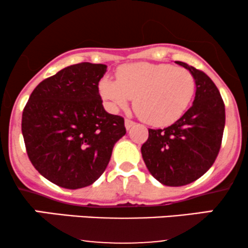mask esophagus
Wrapping results in <instances>:
<instances>
[{
    "label": "esophagus",
    "mask_w": 248,
    "mask_h": 248,
    "mask_svg": "<svg viewBox=\"0 0 248 248\" xmlns=\"http://www.w3.org/2000/svg\"><path fill=\"white\" fill-rule=\"evenodd\" d=\"M134 124H135V122L129 120V119H126V120H124V126H126L127 129H130V128H132Z\"/></svg>",
    "instance_id": "34e87169"
}]
</instances>
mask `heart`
I'll list each match as a JSON object with an SVG mask.
<instances>
[{
  "mask_svg": "<svg viewBox=\"0 0 248 248\" xmlns=\"http://www.w3.org/2000/svg\"><path fill=\"white\" fill-rule=\"evenodd\" d=\"M196 90L192 73L169 64L133 62L116 71V80L104 77L99 92L112 110L124 108L134 98V109L147 124L166 127L177 121Z\"/></svg>",
  "mask_w": 248,
  "mask_h": 248,
  "instance_id": "obj_1",
  "label": "heart"
}]
</instances>
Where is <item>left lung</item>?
I'll return each mask as SVG.
<instances>
[{"label":"left lung","instance_id":"8db88e82","mask_svg":"<svg viewBox=\"0 0 248 248\" xmlns=\"http://www.w3.org/2000/svg\"><path fill=\"white\" fill-rule=\"evenodd\" d=\"M176 62L192 73L195 100L171 126L148 130V140L141 147L149 172L168 186L192 183L212 167L225 127V105L215 82L203 71Z\"/></svg>","mask_w":248,"mask_h":248}]
</instances>
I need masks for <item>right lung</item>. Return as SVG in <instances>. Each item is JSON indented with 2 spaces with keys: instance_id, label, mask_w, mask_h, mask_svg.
Returning <instances> with one entry per match:
<instances>
[{
  "instance_id": "add662e5",
  "label": "right lung",
  "mask_w": 248,
  "mask_h": 248,
  "mask_svg": "<svg viewBox=\"0 0 248 248\" xmlns=\"http://www.w3.org/2000/svg\"><path fill=\"white\" fill-rule=\"evenodd\" d=\"M104 64L79 62L44 79L22 114L31 163L56 186L80 189L102 175L126 134L124 118L107 113L99 94Z\"/></svg>"
}]
</instances>
